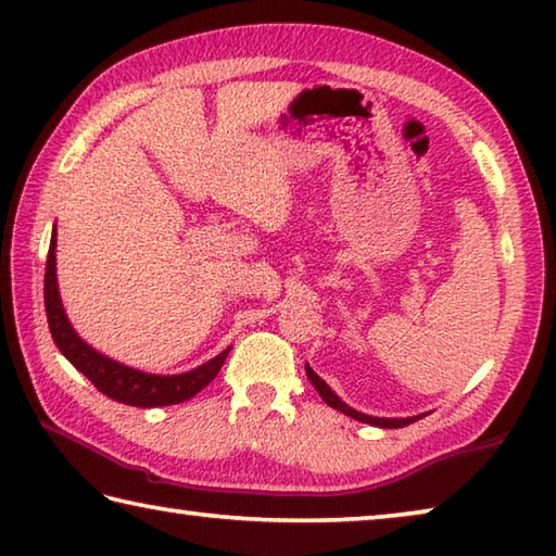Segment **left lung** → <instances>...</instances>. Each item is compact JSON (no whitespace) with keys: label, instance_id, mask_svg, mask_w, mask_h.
<instances>
[{"label":"left lung","instance_id":"left-lung-1","mask_svg":"<svg viewBox=\"0 0 556 556\" xmlns=\"http://www.w3.org/2000/svg\"><path fill=\"white\" fill-rule=\"evenodd\" d=\"M305 374L309 378V383L315 386V391L323 395V401L334 407V410L344 413L346 417H352V420H358V422H366V425H374V427H383V430H397V427H405V425H413L415 420H420V417L425 415H415V417H374V415H366V413H358L354 410V407H349L342 397H339L332 388H329L323 378H319L313 368H309V364H305Z\"/></svg>","mask_w":556,"mask_h":556}]
</instances>
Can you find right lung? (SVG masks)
Returning a JSON list of instances; mask_svg holds the SVG:
<instances>
[{
	"label": "right lung",
	"instance_id": "right-lung-1",
	"mask_svg": "<svg viewBox=\"0 0 556 556\" xmlns=\"http://www.w3.org/2000/svg\"><path fill=\"white\" fill-rule=\"evenodd\" d=\"M43 300L48 329H51V337L55 346L61 349V354L77 368V371L90 378L97 391L124 405L161 407L190 401L192 395H198L202 388L219 374L222 364L227 362V354L231 352V346H227L222 354L210 358V362H204L202 366L175 376L136 371V368L124 366L119 362H114V358L97 352V349L87 344L85 339L77 337L71 319H67L63 309L61 290H58L55 276V227L51 233V249H48L46 258Z\"/></svg>",
	"mask_w": 556,
	"mask_h": 556
}]
</instances>
